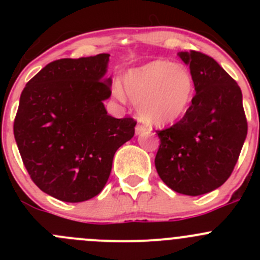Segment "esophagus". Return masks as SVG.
<instances>
[{
    "label": "esophagus",
    "instance_id": "esophagus-1",
    "mask_svg": "<svg viewBox=\"0 0 260 260\" xmlns=\"http://www.w3.org/2000/svg\"><path fill=\"white\" fill-rule=\"evenodd\" d=\"M147 131H148V129H147V127H145V125L138 124L137 127H136V135L140 136V135H142V133H146Z\"/></svg>",
    "mask_w": 260,
    "mask_h": 260
}]
</instances>
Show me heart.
Listing matches in <instances>:
<instances>
[{"mask_svg": "<svg viewBox=\"0 0 260 260\" xmlns=\"http://www.w3.org/2000/svg\"><path fill=\"white\" fill-rule=\"evenodd\" d=\"M123 85L137 106L140 117L156 127L180 120L190 109L195 94V84L187 68L165 60H153L129 69L123 77ZM113 91L119 99L125 98L119 84H115Z\"/></svg>", "mask_w": 260, "mask_h": 260, "instance_id": "obj_1", "label": "heart"}]
</instances>
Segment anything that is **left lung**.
<instances>
[{
	"label": "left lung",
	"instance_id": "1",
	"mask_svg": "<svg viewBox=\"0 0 260 260\" xmlns=\"http://www.w3.org/2000/svg\"><path fill=\"white\" fill-rule=\"evenodd\" d=\"M190 68L195 96L180 122L159 131L154 158L158 176L188 196L211 192L232 175L248 132L243 94L216 61L198 51H181Z\"/></svg>",
	"mask_w": 260,
	"mask_h": 260
}]
</instances>
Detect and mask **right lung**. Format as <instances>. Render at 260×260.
<instances>
[{
  "mask_svg": "<svg viewBox=\"0 0 260 260\" xmlns=\"http://www.w3.org/2000/svg\"><path fill=\"white\" fill-rule=\"evenodd\" d=\"M109 54L60 59L23 88L14 123L18 151L41 191L65 203L98 195L120 146L135 136L132 118L107 113Z\"/></svg>",
  "mask_w": 260,
  "mask_h": 260,
  "instance_id": "obj_1",
  "label": "right lung"
}]
</instances>
